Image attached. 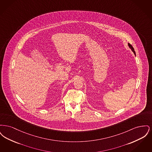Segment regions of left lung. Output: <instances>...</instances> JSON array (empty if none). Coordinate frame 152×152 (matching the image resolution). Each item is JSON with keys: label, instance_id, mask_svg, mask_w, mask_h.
Returning <instances> with one entry per match:
<instances>
[{"label": "left lung", "instance_id": "left-lung-1", "mask_svg": "<svg viewBox=\"0 0 152 152\" xmlns=\"http://www.w3.org/2000/svg\"><path fill=\"white\" fill-rule=\"evenodd\" d=\"M128 45H129V47L130 48V49H131V50L133 52V53H134V54L136 55V52H135V51H134V48H133V47H132V45L130 44L129 43H128Z\"/></svg>", "mask_w": 152, "mask_h": 152}]
</instances>
